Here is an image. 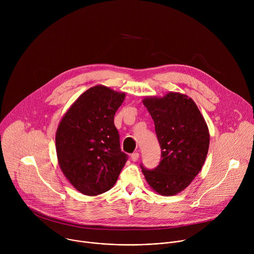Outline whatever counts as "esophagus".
<instances>
[{
  "label": "esophagus",
  "mask_w": 254,
  "mask_h": 254,
  "mask_svg": "<svg viewBox=\"0 0 254 254\" xmlns=\"http://www.w3.org/2000/svg\"><path fill=\"white\" fill-rule=\"evenodd\" d=\"M138 158H139V154H138L137 152L132 153V154H131V156H130V159H131V161H133V162L137 161V160H138Z\"/></svg>",
  "instance_id": "34e87169"
}]
</instances>
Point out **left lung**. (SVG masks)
<instances>
[{
	"label": "left lung",
	"instance_id": "8db88e82",
	"mask_svg": "<svg viewBox=\"0 0 254 254\" xmlns=\"http://www.w3.org/2000/svg\"><path fill=\"white\" fill-rule=\"evenodd\" d=\"M154 123L162 160L157 168L140 165L151 188L162 196L186 189L201 171L209 149V129L192 98L179 92L142 100Z\"/></svg>",
	"mask_w": 254,
	"mask_h": 254
}]
</instances>
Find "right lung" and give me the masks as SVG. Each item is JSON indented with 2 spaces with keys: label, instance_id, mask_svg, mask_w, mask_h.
Wrapping results in <instances>:
<instances>
[{
  "label": "right lung",
  "instance_id": "right-lung-1",
  "mask_svg": "<svg viewBox=\"0 0 254 254\" xmlns=\"http://www.w3.org/2000/svg\"><path fill=\"white\" fill-rule=\"evenodd\" d=\"M125 97V92L93 86L74 101L59 123L55 136L59 167L84 195L111 190L127 161L114 121Z\"/></svg>",
  "mask_w": 254,
  "mask_h": 254
}]
</instances>
